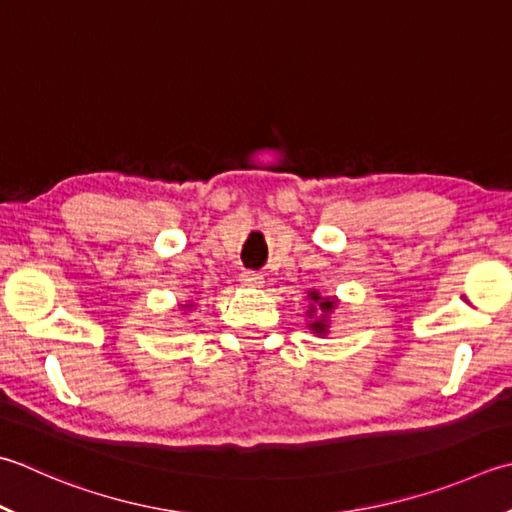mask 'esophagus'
Here are the masks:
<instances>
[{"label":"esophagus","instance_id":"esophagus-1","mask_svg":"<svg viewBox=\"0 0 512 512\" xmlns=\"http://www.w3.org/2000/svg\"><path fill=\"white\" fill-rule=\"evenodd\" d=\"M239 282H242L246 288H262L264 277L259 273H253V270H244V273L239 275Z\"/></svg>","mask_w":512,"mask_h":512}]
</instances>
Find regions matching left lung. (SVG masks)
I'll use <instances>...</instances> for the list:
<instances>
[{
  "label": "left lung",
  "mask_w": 512,
  "mask_h": 512,
  "mask_svg": "<svg viewBox=\"0 0 512 512\" xmlns=\"http://www.w3.org/2000/svg\"><path fill=\"white\" fill-rule=\"evenodd\" d=\"M306 302V328L317 337H326L330 333V322H333L339 299L335 295H322L317 288H308Z\"/></svg>",
  "instance_id": "left-lung-1"
}]
</instances>
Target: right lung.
Instances as JSON below:
<instances>
[{"label": "right lung", "mask_w": 512, "mask_h": 512, "mask_svg": "<svg viewBox=\"0 0 512 512\" xmlns=\"http://www.w3.org/2000/svg\"><path fill=\"white\" fill-rule=\"evenodd\" d=\"M179 306V310H182V315H188L190 310L195 308V302H184V304H177Z\"/></svg>", "instance_id": "add662e5"}]
</instances>
